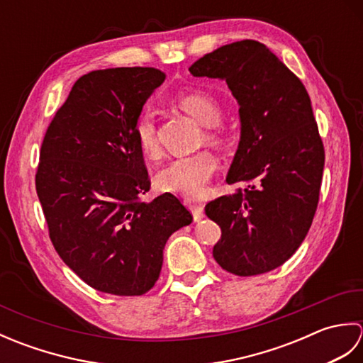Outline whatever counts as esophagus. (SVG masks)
I'll return each instance as SVG.
<instances>
[{"label":"esophagus","mask_w":363,"mask_h":363,"mask_svg":"<svg viewBox=\"0 0 363 363\" xmlns=\"http://www.w3.org/2000/svg\"><path fill=\"white\" fill-rule=\"evenodd\" d=\"M190 211L194 213L195 221L204 218V207L201 204H190Z\"/></svg>","instance_id":"obj_1"}]
</instances>
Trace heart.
I'll list each match as a JSON object with an SVG mask.
<instances>
[{"label":"heart","mask_w":363,"mask_h":363,"mask_svg":"<svg viewBox=\"0 0 363 363\" xmlns=\"http://www.w3.org/2000/svg\"><path fill=\"white\" fill-rule=\"evenodd\" d=\"M177 106L191 115L198 123L207 128V138L212 142H220L223 135L218 129L221 120V106L217 98L207 91H190L177 98ZM134 138L146 157H157L160 154V143L157 137L156 115L151 109H143L134 125ZM218 164L213 154L201 151L190 156L173 159L160 169L156 176L157 187L168 194L182 196L186 199L201 198L212 176L217 172Z\"/></svg>","instance_id":"b5f03b06"}]
</instances>
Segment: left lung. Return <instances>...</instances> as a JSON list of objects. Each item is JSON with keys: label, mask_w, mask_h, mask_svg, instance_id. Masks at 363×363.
Masks as SVG:
<instances>
[{"label": "left lung", "mask_w": 363, "mask_h": 363, "mask_svg": "<svg viewBox=\"0 0 363 363\" xmlns=\"http://www.w3.org/2000/svg\"><path fill=\"white\" fill-rule=\"evenodd\" d=\"M189 72L226 81L240 106V142L226 182L245 187L206 206L221 228L213 257L237 276L272 272L303 243L318 206L325 148L309 94L256 40L220 46Z\"/></svg>", "instance_id": "left-lung-1"}]
</instances>
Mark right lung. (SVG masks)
<instances>
[{"label": "right lung", "instance_id": "right-lung-1", "mask_svg": "<svg viewBox=\"0 0 363 363\" xmlns=\"http://www.w3.org/2000/svg\"><path fill=\"white\" fill-rule=\"evenodd\" d=\"M165 73L106 68L74 82L40 150L35 189L57 254L95 290L138 296L160 274L168 237L194 220L172 194L150 190L134 125Z\"/></svg>", "mask_w": 363, "mask_h": 363}]
</instances>
